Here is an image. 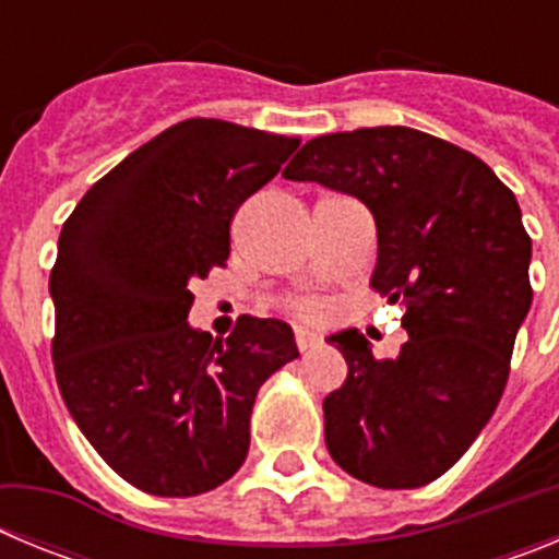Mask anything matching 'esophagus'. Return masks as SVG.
Returning a JSON list of instances; mask_svg holds the SVG:
<instances>
[{"instance_id":"34e87169","label":"esophagus","mask_w":559,"mask_h":559,"mask_svg":"<svg viewBox=\"0 0 559 559\" xmlns=\"http://www.w3.org/2000/svg\"><path fill=\"white\" fill-rule=\"evenodd\" d=\"M319 335L313 333V330L308 328H296V347H299V353H308V349L319 347Z\"/></svg>"}]
</instances>
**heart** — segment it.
I'll list each match as a JSON object with an SVG mask.
<instances>
[{
    "mask_svg": "<svg viewBox=\"0 0 559 559\" xmlns=\"http://www.w3.org/2000/svg\"><path fill=\"white\" fill-rule=\"evenodd\" d=\"M294 308L299 310V313H308V316H319V313H322V305L313 302V299H305V302H296Z\"/></svg>",
    "mask_w": 559,
    "mask_h": 559,
    "instance_id": "heart-1",
    "label": "heart"
}]
</instances>
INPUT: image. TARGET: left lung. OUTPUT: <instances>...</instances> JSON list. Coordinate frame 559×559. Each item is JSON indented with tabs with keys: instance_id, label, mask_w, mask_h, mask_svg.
Returning <instances> with one entry per match:
<instances>
[{
	"instance_id": "obj_1",
	"label": "left lung",
	"mask_w": 559,
	"mask_h": 559,
	"mask_svg": "<svg viewBox=\"0 0 559 559\" xmlns=\"http://www.w3.org/2000/svg\"><path fill=\"white\" fill-rule=\"evenodd\" d=\"M367 204L372 288L406 305L408 341L378 360L358 330L330 335L347 360L324 397L341 471L383 490L431 484L496 412L532 305V240L515 195L471 151L403 126L316 136L283 170Z\"/></svg>"
}]
</instances>
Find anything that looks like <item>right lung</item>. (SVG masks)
I'll use <instances>...</instances> for the list:
<instances>
[{"label":"right lung","mask_w":559,"mask_h":559,"mask_svg":"<svg viewBox=\"0 0 559 559\" xmlns=\"http://www.w3.org/2000/svg\"><path fill=\"white\" fill-rule=\"evenodd\" d=\"M296 136L185 120L108 170L58 237L52 364L69 414L136 490H215L249 453L257 389L299 358L280 319L229 338L192 330L190 283L229 257L237 206L274 179Z\"/></svg>","instance_id":"1"}]
</instances>
